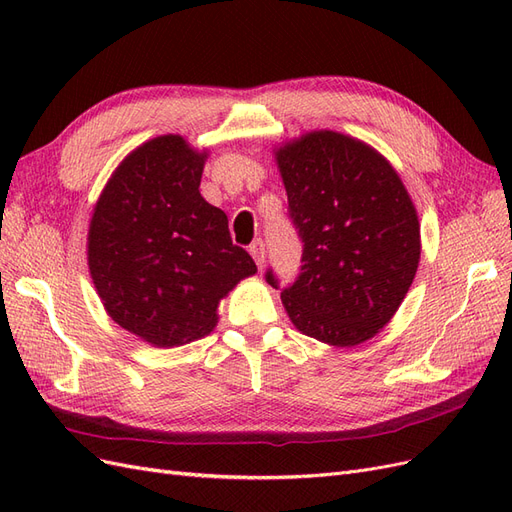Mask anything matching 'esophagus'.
<instances>
[{
	"label": "esophagus",
	"mask_w": 512,
	"mask_h": 512,
	"mask_svg": "<svg viewBox=\"0 0 512 512\" xmlns=\"http://www.w3.org/2000/svg\"><path fill=\"white\" fill-rule=\"evenodd\" d=\"M250 254L252 258L256 260L258 269L265 267V260H267V252H265V243H262V239H256L252 245H250Z\"/></svg>",
	"instance_id": "obj_1"
}]
</instances>
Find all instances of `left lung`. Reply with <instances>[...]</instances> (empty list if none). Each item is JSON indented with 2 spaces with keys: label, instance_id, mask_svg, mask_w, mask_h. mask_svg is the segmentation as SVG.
I'll return each instance as SVG.
<instances>
[{
  "label": "left lung",
  "instance_id": "1",
  "mask_svg": "<svg viewBox=\"0 0 512 512\" xmlns=\"http://www.w3.org/2000/svg\"><path fill=\"white\" fill-rule=\"evenodd\" d=\"M288 215L303 241L301 273L282 290L303 335L359 346L389 322L421 260V226L397 170L359 138L303 134L275 151ZM267 282L280 288L275 273Z\"/></svg>",
  "mask_w": 512,
  "mask_h": 512
}]
</instances>
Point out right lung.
I'll list each match as a JSON object with an SVG mask.
<instances>
[{"label": "right lung", "instance_id": "obj_1", "mask_svg": "<svg viewBox=\"0 0 512 512\" xmlns=\"http://www.w3.org/2000/svg\"><path fill=\"white\" fill-rule=\"evenodd\" d=\"M205 160L179 134L151 138L117 166L89 222V273L104 309L158 348L209 335L220 301L256 273L232 245L226 213L198 192Z\"/></svg>", "mask_w": 512, "mask_h": 512}]
</instances>
